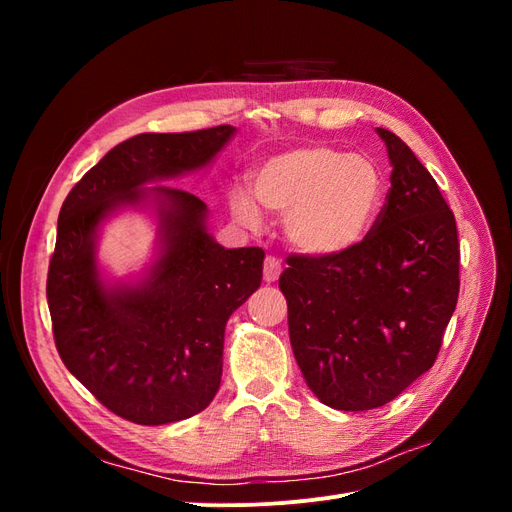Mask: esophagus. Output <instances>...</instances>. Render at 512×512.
Listing matches in <instances>:
<instances>
[{"label":"esophagus","mask_w":512,"mask_h":512,"mask_svg":"<svg viewBox=\"0 0 512 512\" xmlns=\"http://www.w3.org/2000/svg\"><path fill=\"white\" fill-rule=\"evenodd\" d=\"M280 273H282V262H280V258L267 256V258H265V267H262V275H265V282H267V284L277 282V277H280Z\"/></svg>","instance_id":"obj_1"}]
</instances>
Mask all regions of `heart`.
I'll return each mask as SVG.
<instances>
[{
    "label": "heart",
    "instance_id": "obj_1",
    "mask_svg": "<svg viewBox=\"0 0 512 512\" xmlns=\"http://www.w3.org/2000/svg\"><path fill=\"white\" fill-rule=\"evenodd\" d=\"M230 192V211L247 228L262 222V207L284 215L288 241L307 256L331 258L350 252L376 224L386 185L378 164L333 147L309 145L277 153Z\"/></svg>",
    "mask_w": 512,
    "mask_h": 512
}]
</instances>
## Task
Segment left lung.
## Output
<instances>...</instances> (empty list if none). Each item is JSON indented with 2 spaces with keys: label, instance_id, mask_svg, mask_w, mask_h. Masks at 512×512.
Returning a JSON list of instances; mask_svg holds the SVG:
<instances>
[{
  "label": "left lung",
  "instance_id": "obj_1",
  "mask_svg": "<svg viewBox=\"0 0 512 512\" xmlns=\"http://www.w3.org/2000/svg\"><path fill=\"white\" fill-rule=\"evenodd\" d=\"M393 166L369 235L350 252L290 254L280 277L294 359L324 406L389 404L436 363L459 297V237L436 179L393 132Z\"/></svg>",
  "mask_w": 512,
  "mask_h": 512
}]
</instances>
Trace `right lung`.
<instances>
[{
  "label": "right lung",
  "instance_id": "1",
  "mask_svg": "<svg viewBox=\"0 0 512 512\" xmlns=\"http://www.w3.org/2000/svg\"><path fill=\"white\" fill-rule=\"evenodd\" d=\"M232 134L215 126L132 136L87 170L59 211L46 277L57 352L102 406L136 425L183 421L211 404L226 322L262 280L265 252L215 243L198 196L168 185L143 190L207 166ZM147 195L159 203L161 256L141 285L106 289L95 232L113 210Z\"/></svg>",
  "mask_w": 512,
  "mask_h": 512
}]
</instances>
